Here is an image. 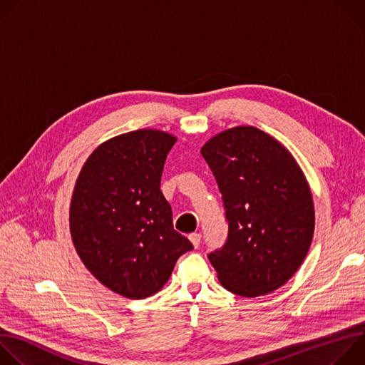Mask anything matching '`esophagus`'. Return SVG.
<instances>
[{"label": "esophagus", "mask_w": 365, "mask_h": 365, "mask_svg": "<svg viewBox=\"0 0 365 365\" xmlns=\"http://www.w3.org/2000/svg\"><path fill=\"white\" fill-rule=\"evenodd\" d=\"M200 238H202V235H200V234H197V232H193V234H190V235H189V240L192 241V244H193V247H195V248H197V247H199V244H200Z\"/></svg>", "instance_id": "obj_1"}]
</instances>
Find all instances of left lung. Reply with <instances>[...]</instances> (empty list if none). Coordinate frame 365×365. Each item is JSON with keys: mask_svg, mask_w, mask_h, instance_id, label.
Returning a JSON list of instances; mask_svg holds the SVG:
<instances>
[{"mask_svg": "<svg viewBox=\"0 0 365 365\" xmlns=\"http://www.w3.org/2000/svg\"><path fill=\"white\" fill-rule=\"evenodd\" d=\"M200 153L228 222L225 244L207 252L221 284L244 297L274 292L297 272L314 237V200L300 168L254 127L227 130Z\"/></svg>", "mask_w": 365, "mask_h": 365, "instance_id": "1", "label": "left lung"}]
</instances>
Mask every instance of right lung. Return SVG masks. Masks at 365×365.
Segmentation results:
<instances>
[{
  "label": "right lung",
  "instance_id": "add662e5",
  "mask_svg": "<svg viewBox=\"0 0 365 365\" xmlns=\"http://www.w3.org/2000/svg\"><path fill=\"white\" fill-rule=\"evenodd\" d=\"M176 138L138 130L101 144L83 165L71 202V234L85 267L128 299L158 293L178 258L193 250L175 231L160 190Z\"/></svg>",
  "mask_w": 365,
  "mask_h": 365
}]
</instances>
